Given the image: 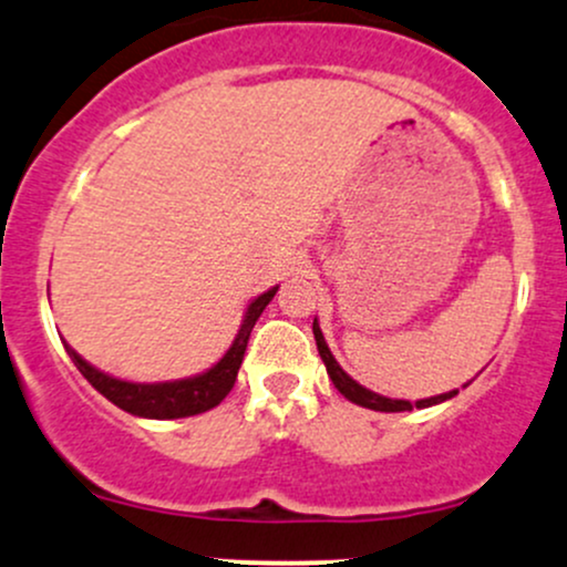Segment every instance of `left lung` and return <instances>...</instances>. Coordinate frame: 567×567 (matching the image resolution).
<instances>
[{
  "mask_svg": "<svg viewBox=\"0 0 567 567\" xmlns=\"http://www.w3.org/2000/svg\"><path fill=\"white\" fill-rule=\"evenodd\" d=\"M313 334H316V346H318V353H321L323 359V367H327L329 378H332V383L337 391L342 393V396L348 399V402L359 404V406H367V410H374V412H410L412 406H417V410H423V406H431V404H439V402H447V399H453L457 391H450V393H439V396H431V399H421V402L410 404L404 402V399H388V396H380V393L369 391V388L359 385L351 374L346 372L340 364L334 361L332 351H329L327 340H323V332L321 327H318V321H313Z\"/></svg>",
  "mask_w": 567,
  "mask_h": 567,
  "instance_id": "1",
  "label": "left lung"
}]
</instances>
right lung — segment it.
<instances>
[{"label":"right lung","mask_w":567,"mask_h":567,"mask_svg":"<svg viewBox=\"0 0 567 567\" xmlns=\"http://www.w3.org/2000/svg\"><path fill=\"white\" fill-rule=\"evenodd\" d=\"M276 291L278 286H272L265 295H259L257 300H251L249 308H246L244 323H240L238 334H235L230 351L221 355L212 369H206L203 374H195V378L171 380V383H128V380H117L112 378V374L91 367L80 353H74V348H69L66 342H63V348L72 355L74 367L80 369L82 378H85L101 396H106L112 404L131 412V415L152 417V421H174V417L200 415V412L214 410V406L233 391L240 361H244L246 346H249L254 323L262 316L267 302L276 297Z\"/></svg>","instance_id":"add662e5"}]
</instances>
